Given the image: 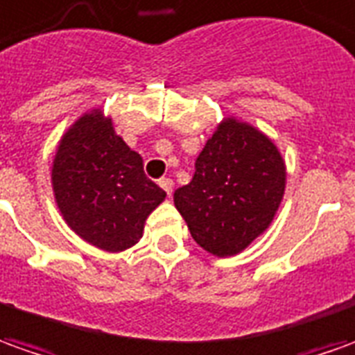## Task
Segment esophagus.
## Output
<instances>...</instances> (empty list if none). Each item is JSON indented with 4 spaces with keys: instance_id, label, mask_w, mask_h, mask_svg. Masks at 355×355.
Listing matches in <instances>:
<instances>
[{
    "instance_id": "obj_1",
    "label": "esophagus",
    "mask_w": 355,
    "mask_h": 355,
    "mask_svg": "<svg viewBox=\"0 0 355 355\" xmlns=\"http://www.w3.org/2000/svg\"><path fill=\"white\" fill-rule=\"evenodd\" d=\"M160 187H162L164 191L168 193V197H170V195H172V191H173V182L172 180H170V178H164V180H160Z\"/></svg>"
}]
</instances>
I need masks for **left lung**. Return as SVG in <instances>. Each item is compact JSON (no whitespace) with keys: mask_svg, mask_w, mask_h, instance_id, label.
<instances>
[{"mask_svg":"<svg viewBox=\"0 0 355 355\" xmlns=\"http://www.w3.org/2000/svg\"><path fill=\"white\" fill-rule=\"evenodd\" d=\"M286 189V162L272 139L224 117L195 162L193 180L173 193L193 239L214 257L248 249L272 224Z\"/></svg>","mask_w":355,"mask_h":355,"instance_id":"1","label":"left lung"}]
</instances>
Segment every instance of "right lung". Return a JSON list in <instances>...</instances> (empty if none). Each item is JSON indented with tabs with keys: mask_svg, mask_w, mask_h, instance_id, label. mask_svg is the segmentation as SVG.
<instances>
[{
	"mask_svg": "<svg viewBox=\"0 0 355 355\" xmlns=\"http://www.w3.org/2000/svg\"><path fill=\"white\" fill-rule=\"evenodd\" d=\"M51 189L65 224L107 253L139 243L146 218L166 199L143 172L141 154L117 135L102 107L85 112L61 135Z\"/></svg>",
	"mask_w": 355,
	"mask_h": 355,
	"instance_id": "right-lung-1",
	"label": "right lung"
}]
</instances>
